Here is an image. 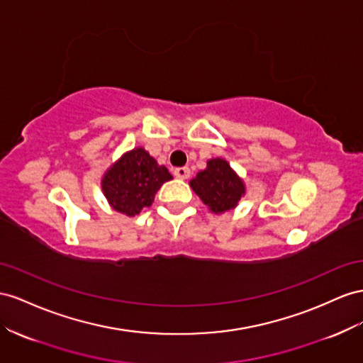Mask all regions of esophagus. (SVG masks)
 <instances>
[{
  "label": "esophagus",
  "instance_id": "obj_1",
  "mask_svg": "<svg viewBox=\"0 0 363 363\" xmlns=\"http://www.w3.org/2000/svg\"><path fill=\"white\" fill-rule=\"evenodd\" d=\"M174 175H175V177H177V179L186 180V179H189L191 171H189V168H175V169H174Z\"/></svg>",
  "mask_w": 363,
  "mask_h": 363
}]
</instances>
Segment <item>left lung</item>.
Wrapping results in <instances>:
<instances>
[{
  "label": "left lung",
  "instance_id": "left-lung-1",
  "mask_svg": "<svg viewBox=\"0 0 363 363\" xmlns=\"http://www.w3.org/2000/svg\"><path fill=\"white\" fill-rule=\"evenodd\" d=\"M194 192L213 213L233 209L246 194V186L224 159H211L208 168L189 182Z\"/></svg>",
  "mask_w": 363,
  "mask_h": 363
}]
</instances>
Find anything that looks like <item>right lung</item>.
I'll list each match as a JSON object with an SVG mask.
<instances>
[{
	"label": "right lung",
	"instance_id": "add662e5",
	"mask_svg": "<svg viewBox=\"0 0 363 363\" xmlns=\"http://www.w3.org/2000/svg\"><path fill=\"white\" fill-rule=\"evenodd\" d=\"M172 180L166 166L159 164L143 148L125 152L102 179L104 195L117 212L134 217L150 208L162 184Z\"/></svg>",
	"mask_w": 363,
	"mask_h": 363
}]
</instances>
